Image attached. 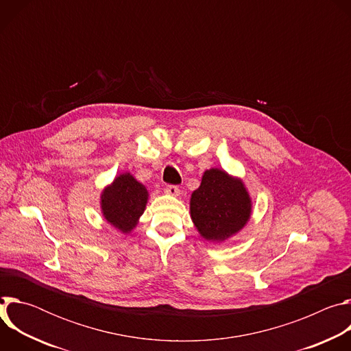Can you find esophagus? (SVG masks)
<instances>
[{
	"instance_id": "obj_1",
	"label": "esophagus",
	"mask_w": 351,
	"mask_h": 351,
	"mask_svg": "<svg viewBox=\"0 0 351 351\" xmlns=\"http://www.w3.org/2000/svg\"><path fill=\"white\" fill-rule=\"evenodd\" d=\"M165 193H167L168 195H172V197H178V195L180 194V190H179V187H178V186H167V189H165Z\"/></svg>"
}]
</instances>
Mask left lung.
<instances>
[{
	"label": "left lung",
	"instance_id": "left-lung-1",
	"mask_svg": "<svg viewBox=\"0 0 351 351\" xmlns=\"http://www.w3.org/2000/svg\"><path fill=\"white\" fill-rule=\"evenodd\" d=\"M253 199L239 176L221 168L207 169L190 197V218L204 240L222 243L245 228Z\"/></svg>",
	"mask_w": 351,
	"mask_h": 351
}]
</instances>
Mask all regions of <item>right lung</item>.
Returning <instances> with one entry per match:
<instances>
[{"mask_svg":"<svg viewBox=\"0 0 351 351\" xmlns=\"http://www.w3.org/2000/svg\"><path fill=\"white\" fill-rule=\"evenodd\" d=\"M148 190L130 172H122L99 194V208L107 223L123 234L137 226L148 203Z\"/></svg>","mask_w":351,"mask_h":351,"instance_id":"obj_1","label":"right lung"}]
</instances>
